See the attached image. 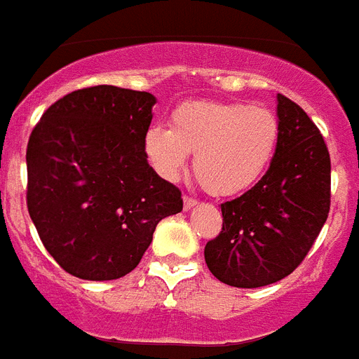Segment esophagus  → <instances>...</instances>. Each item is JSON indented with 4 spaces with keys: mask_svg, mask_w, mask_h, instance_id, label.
Wrapping results in <instances>:
<instances>
[{
    "mask_svg": "<svg viewBox=\"0 0 359 359\" xmlns=\"http://www.w3.org/2000/svg\"><path fill=\"white\" fill-rule=\"evenodd\" d=\"M198 201L194 200V198L191 196H183V211H191V209H194L196 207Z\"/></svg>",
    "mask_w": 359,
    "mask_h": 359,
    "instance_id": "1",
    "label": "esophagus"
}]
</instances>
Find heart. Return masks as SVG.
I'll return each instance as SVG.
<instances>
[{"mask_svg": "<svg viewBox=\"0 0 359 359\" xmlns=\"http://www.w3.org/2000/svg\"><path fill=\"white\" fill-rule=\"evenodd\" d=\"M280 121L268 108L245 102L196 100L180 106L172 126L154 124L144 132L143 150L154 170L176 182L194 154V174L212 196L250 191L275 159Z\"/></svg>", "mask_w": 359, "mask_h": 359, "instance_id": "1", "label": "heart"}]
</instances>
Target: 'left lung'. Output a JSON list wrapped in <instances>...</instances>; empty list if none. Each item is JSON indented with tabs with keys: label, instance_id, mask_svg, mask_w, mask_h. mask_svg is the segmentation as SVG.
I'll return each instance as SVG.
<instances>
[{
	"label": "left lung",
	"instance_id": "1",
	"mask_svg": "<svg viewBox=\"0 0 359 359\" xmlns=\"http://www.w3.org/2000/svg\"><path fill=\"white\" fill-rule=\"evenodd\" d=\"M280 141L268 172L222 203L224 226L207 242L205 262L235 288H260L297 268L330 211V156L304 109L277 95Z\"/></svg>",
	"mask_w": 359,
	"mask_h": 359
}]
</instances>
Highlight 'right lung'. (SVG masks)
I'll return each mask as SVG.
<instances>
[{
  "label": "right lung",
  "instance_id": "1",
  "mask_svg": "<svg viewBox=\"0 0 359 359\" xmlns=\"http://www.w3.org/2000/svg\"><path fill=\"white\" fill-rule=\"evenodd\" d=\"M156 97L93 86L56 100L27 144V207L53 259L84 280H114L141 262L182 192L143 150Z\"/></svg>",
  "mask_w": 359,
  "mask_h": 359
}]
</instances>
